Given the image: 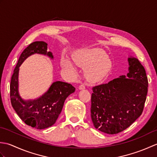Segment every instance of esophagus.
<instances>
[{
  "label": "esophagus",
  "mask_w": 157,
  "mask_h": 157,
  "mask_svg": "<svg viewBox=\"0 0 157 157\" xmlns=\"http://www.w3.org/2000/svg\"><path fill=\"white\" fill-rule=\"evenodd\" d=\"M85 86L84 85V84H81L80 86H79V90H84V89H85Z\"/></svg>",
  "instance_id": "34e87169"
}]
</instances>
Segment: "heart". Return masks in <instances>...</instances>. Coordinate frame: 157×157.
Returning a JSON list of instances; mask_svg holds the SVG:
<instances>
[{
	"label": "heart",
	"instance_id": "1",
	"mask_svg": "<svg viewBox=\"0 0 157 157\" xmlns=\"http://www.w3.org/2000/svg\"><path fill=\"white\" fill-rule=\"evenodd\" d=\"M77 64L84 67L85 78L91 82H97L106 78L112 68V62L103 50L98 48L83 49L73 55ZM63 68L74 71L75 66L71 59L64 57L61 60Z\"/></svg>",
	"mask_w": 157,
	"mask_h": 157
}]
</instances>
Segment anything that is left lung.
<instances>
[{
  "instance_id": "obj_1",
  "label": "left lung",
  "mask_w": 157,
  "mask_h": 157,
  "mask_svg": "<svg viewBox=\"0 0 157 157\" xmlns=\"http://www.w3.org/2000/svg\"><path fill=\"white\" fill-rule=\"evenodd\" d=\"M129 72L108 84L92 88L91 118L94 128L116 134L131 125L144 109L148 78L138 59L129 56Z\"/></svg>"
}]
</instances>
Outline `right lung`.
Instances as JSON below:
<instances>
[{
    "label": "right lung",
    "mask_w": 157,
    "mask_h": 157,
    "mask_svg": "<svg viewBox=\"0 0 157 157\" xmlns=\"http://www.w3.org/2000/svg\"><path fill=\"white\" fill-rule=\"evenodd\" d=\"M47 45L43 41L34 42L22 52L10 84V97L13 108L25 124L38 129L47 128L55 124L66 98L75 90L71 84L57 81L53 82L44 94L36 99L24 100L19 95V67L28 56L34 54L46 55L52 59V53L47 51Z\"/></svg>",
    "instance_id": "right-lung-1"
}]
</instances>
